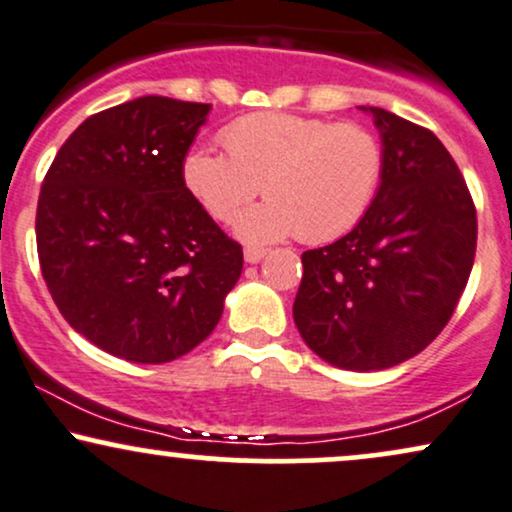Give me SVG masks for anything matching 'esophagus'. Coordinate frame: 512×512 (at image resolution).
<instances>
[{
    "instance_id": "obj_1",
    "label": "esophagus",
    "mask_w": 512,
    "mask_h": 512,
    "mask_svg": "<svg viewBox=\"0 0 512 512\" xmlns=\"http://www.w3.org/2000/svg\"><path fill=\"white\" fill-rule=\"evenodd\" d=\"M267 257V250L264 248H245V262L248 264H257Z\"/></svg>"
}]
</instances>
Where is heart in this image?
I'll return each mask as SVG.
<instances>
[{"mask_svg":"<svg viewBox=\"0 0 512 512\" xmlns=\"http://www.w3.org/2000/svg\"><path fill=\"white\" fill-rule=\"evenodd\" d=\"M226 152L195 145L183 157L188 193L229 221L260 188L269 200L248 207L233 231L248 243L295 236L326 243L365 217L384 171V147L360 123L281 112L250 114L221 131Z\"/></svg>","mask_w":512,"mask_h":512,"instance_id":"1","label":"heart"}]
</instances>
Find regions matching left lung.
<instances>
[{
	"label": "left lung",
	"instance_id": "obj_1",
	"mask_svg": "<svg viewBox=\"0 0 512 512\" xmlns=\"http://www.w3.org/2000/svg\"><path fill=\"white\" fill-rule=\"evenodd\" d=\"M360 109L384 147L377 195L353 231L303 252L293 319L324 362L377 372L420 353L448 324L472 272L477 212L432 131Z\"/></svg>",
	"mask_w": 512,
	"mask_h": 512
}]
</instances>
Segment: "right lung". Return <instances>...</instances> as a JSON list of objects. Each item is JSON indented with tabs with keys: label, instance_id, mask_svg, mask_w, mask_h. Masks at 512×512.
<instances>
[{
	"label": "right lung",
	"instance_id": "1",
	"mask_svg": "<svg viewBox=\"0 0 512 512\" xmlns=\"http://www.w3.org/2000/svg\"><path fill=\"white\" fill-rule=\"evenodd\" d=\"M212 104L145 95L90 116L49 166L38 255L59 312L104 353L162 365L200 346L243 250L183 183Z\"/></svg>",
	"mask_w": 512,
	"mask_h": 512
}]
</instances>
